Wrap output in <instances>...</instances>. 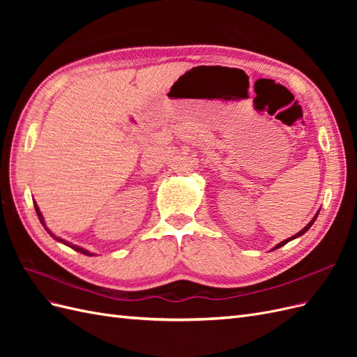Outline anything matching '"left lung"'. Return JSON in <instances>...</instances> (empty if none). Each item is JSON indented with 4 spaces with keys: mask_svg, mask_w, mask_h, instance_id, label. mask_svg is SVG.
<instances>
[{
    "mask_svg": "<svg viewBox=\"0 0 357 357\" xmlns=\"http://www.w3.org/2000/svg\"><path fill=\"white\" fill-rule=\"evenodd\" d=\"M317 215H319V214H316V218H314V219H312V220H311V222H310V223H308V225L305 226V228H304V229H302V231H299V232H298V234H295L294 236H290V238H289V240H284V241H282V243H280V244H278V245H277L275 248H278V247H282V245L287 244V243H289L290 240H294V238H296V236H301L302 234H305V232H307V231H308V229L311 228V225H312V223H314V220L317 219Z\"/></svg>",
    "mask_w": 357,
    "mask_h": 357,
    "instance_id": "1",
    "label": "left lung"
}]
</instances>
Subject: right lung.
Returning <instances> with one entry per match:
<instances>
[{"label":"right lung","instance_id":"1","mask_svg":"<svg viewBox=\"0 0 357 357\" xmlns=\"http://www.w3.org/2000/svg\"><path fill=\"white\" fill-rule=\"evenodd\" d=\"M34 207H36V211H37V215H38V219H40V222L43 223V226H45V228H46V225H45V220H43V215H41V213H40V210H38V207H37V204H34ZM47 229V228H46ZM47 232L53 236V238H55V240H58V241H61V243H63V244H67L68 247H71V248H74V250L75 252H80V253H83V255H88V256H92V253H89L88 250H83V248L82 247H77V245H73V244H70V243H67V241H63V240H61V238H58V236H55V235H53L49 229H47Z\"/></svg>","mask_w":357,"mask_h":357}]
</instances>
